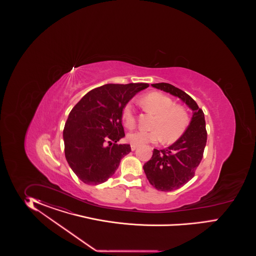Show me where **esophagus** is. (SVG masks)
Segmentation results:
<instances>
[{"label": "esophagus", "mask_w": 256, "mask_h": 256, "mask_svg": "<svg viewBox=\"0 0 256 256\" xmlns=\"http://www.w3.org/2000/svg\"><path fill=\"white\" fill-rule=\"evenodd\" d=\"M138 148V146H135V144H132V151H134V150H136Z\"/></svg>", "instance_id": "obj_1"}]
</instances>
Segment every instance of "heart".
<instances>
[{
	"instance_id": "1",
	"label": "heart",
	"mask_w": 256,
	"mask_h": 256,
	"mask_svg": "<svg viewBox=\"0 0 256 256\" xmlns=\"http://www.w3.org/2000/svg\"><path fill=\"white\" fill-rule=\"evenodd\" d=\"M142 104L154 119L152 130H138L126 135V140L135 146L156 144L162 140L165 144H172L180 139L190 124V114L185 106L176 103L169 96L160 92H150L142 98ZM124 126L133 130L136 126V116L132 105L126 104L123 110Z\"/></svg>"
}]
</instances>
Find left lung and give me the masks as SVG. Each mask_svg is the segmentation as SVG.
Segmentation results:
<instances>
[{"label":"left lung","mask_w":256,"mask_h":256,"mask_svg":"<svg viewBox=\"0 0 256 256\" xmlns=\"http://www.w3.org/2000/svg\"><path fill=\"white\" fill-rule=\"evenodd\" d=\"M153 87L178 96L192 110V118L183 136L167 149H154L144 170L148 181L160 192H172L184 186L195 176L206 144L208 132L202 108L188 94L170 84H154Z\"/></svg>","instance_id":"1"}]
</instances>
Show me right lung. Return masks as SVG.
I'll use <instances>...</instances> for the list:
<instances>
[{"label":"right lung","instance_id":"right-lung-1","mask_svg":"<svg viewBox=\"0 0 256 256\" xmlns=\"http://www.w3.org/2000/svg\"><path fill=\"white\" fill-rule=\"evenodd\" d=\"M148 86L105 84L88 92L71 110L64 128V155L84 183H104L132 151L130 144H116L124 136L123 108L135 94Z\"/></svg>","mask_w":256,"mask_h":256}]
</instances>
